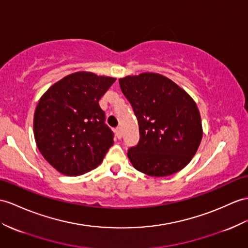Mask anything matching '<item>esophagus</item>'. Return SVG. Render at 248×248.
<instances>
[{
  "mask_svg": "<svg viewBox=\"0 0 248 248\" xmlns=\"http://www.w3.org/2000/svg\"><path fill=\"white\" fill-rule=\"evenodd\" d=\"M114 131H116V136H117L118 139L122 138V129H121L120 127H118V128H116V130H114Z\"/></svg>",
  "mask_w": 248,
  "mask_h": 248,
  "instance_id": "esophagus-1",
  "label": "esophagus"
}]
</instances>
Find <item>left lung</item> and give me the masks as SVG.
<instances>
[{"label": "left lung", "instance_id": "obj_1", "mask_svg": "<svg viewBox=\"0 0 248 248\" xmlns=\"http://www.w3.org/2000/svg\"><path fill=\"white\" fill-rule=\"evenodd\" d=\"M139 123L140 141L127 155L137 170L166 177L188 164L203 136L194 99L170 78L154 72L119 78Z\"/></svg>", "mask_w": 248, "mask_h": 248}]
</instances>
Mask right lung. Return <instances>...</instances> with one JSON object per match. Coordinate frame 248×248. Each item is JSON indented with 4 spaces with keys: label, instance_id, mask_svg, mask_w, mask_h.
Listing matches in <instances>:
<instances>
[{
    "label": "right lung",
    "instance_id": "add662e5",
    "mask_svg": "<svg viewBox=\"0 0 248 248\" xmlns=\"http://www.w3.org/2000/svg\"><path fill=\"white\" fill-rule=\"evenodd\" d=\"M116 78L78 71L41 96L33 117L35 143L44 159L65 176H80L103 161L113 144L99 100Z\"/></svg>",
    "mask_w": 248,
    "mask_h": 248
}]
</instances>
